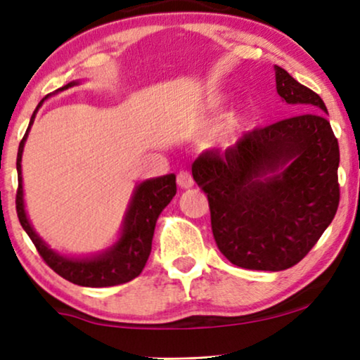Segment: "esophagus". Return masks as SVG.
<instances>
[{
    "label": "esophagus",
    "mask_w": 360,
    "mask_h": 360,
    "mask_svg": "<svg viewBox=\"0 0 360 360\" xmlns=\"http://www.w3.org/2000/svg\"><path fill=\"white\" fill-rule=\"evenodd\" d=\"M193 184L195 181H193V179H191L188 170H180L179 174H176V185H179L180 188H191Z\"/></svg>",
    "instance_id": "34e87169"
}]
</instances>
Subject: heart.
Segmentation results:
<instances>
[{
  "label": "heart",
  "instance_id": "1",
  "mask_svg": "<svg viewBox=\"0 0 360 360\" xmlns=\"http://www.w3.org/2000/svg\"><path fill=\"white\" fill-rule=\"evenodd\" d=\"M236 127H238V121H234V120L228 121L223 127H219V129L214 132V134H213V139H221V137L228 136L231 131H234V129H236Z\"/></svg>",
  "mask_w": 360,
  "mask_h": 360
}]
</instances>
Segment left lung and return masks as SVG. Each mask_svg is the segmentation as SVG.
<instances>
[{
  "label": "left lung",
  "mask_w": 360,
  "mask_h": 360,
  "mask_svg": "<svg viewBox=\"0 0 360 360\" xmlns=\"http://www.w3.org/2000/svg\"><path fill=\"white\" fill-rule=\"evenodd\" d=\"M275 82L285 103L307 112L244 132L191 165L218 249L238 267L270 272L298 264L339 205V146L326 105L278 65Z\"/></svg>",
  "instance_id": "8db88e82"
}]
</instances>
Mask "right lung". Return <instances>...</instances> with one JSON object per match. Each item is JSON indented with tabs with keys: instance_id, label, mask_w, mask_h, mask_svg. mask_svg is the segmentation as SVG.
Returning <instances> with one entry per match:
<instances>
[{
	"instance_id": "1",
	"label": "right lung",
	"mask_w": 360,
	"mask_h": 360,
	"mask_svg": "<svg viewBox=\"0 0 360 360\" xmlns=\"http://www.w3.org/2000/svg\"><path fill=\"white\" fill-rule=\"evenodd\" d=\"M78 82H70L68 85L58 88V91L67 90ZM42 98L36 111L32 112L31 122H29L26 134H24L21 144L18 149L16 169H18V193H16V211L19 223L22 229L26 231L29 238L36 245L37 252L44 259L49 267L53 272L60 275L68 282L82 285V287H115L126 282H131L137 275L142 272L144 265L150 255L152 238H154L155 223L162 210L170 203L176 193L175 175L169 174L164 176H157L142 181L136 186L134 195L129 203V208L126 211L124 223H122L121 236L111 248H108L105 252L91 255V257H67L52 250L44 240L36 234V231L29 223L26 210H24V191H22V172L21 160L24 142L27 139L29 129H31L34 117L42 103L46 101Z\"/></svg>"
}]
</instances>
